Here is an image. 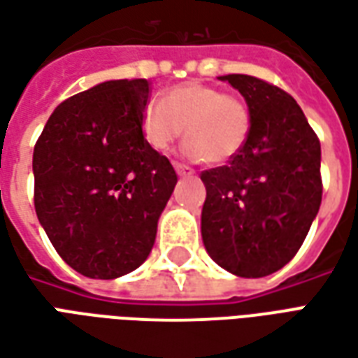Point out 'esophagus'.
<instances>
[{
	"instance_id": "obj_1",
	"label": "esophagus",
	"mask_w": 358,
	"mask_h": 358,
	"mask_svg": "<svg viewBox=\"0 0 358 358\" xmlns=\"http://www.w3.org/2000/svg\"><path fill=\"white\" fill-rule=\"evenodd\" d=\"M174 169H176L178 176H182V178H187V176H194L195 174L194 169H192V166H187V164H184V163H174Z\"/></svg>"
}]
</instances>
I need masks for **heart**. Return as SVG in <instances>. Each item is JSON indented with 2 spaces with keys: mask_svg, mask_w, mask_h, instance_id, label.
<instances>
[{
  "mask_svg": "<svg viewBox=\"0 0 358 358\" xmlns=\"http://www.w3.org/2000/svg\"><path fill=\"white\" fill-rule=\"evenodd\" d=\"M186 128V155L195 161L224 164L248 145L253 117L248 101L203 82H184L148 101L140 130L149 148L166 153Z\"/></svg>",
  "mask_w": 358,
  "mask_h": 358,
  "instance_id": "1",
  "label": "heart"
}]
</instances>
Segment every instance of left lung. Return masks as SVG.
Listing matches in <instances>:
<instances>
[{
	"instance_id": "1",
	"label": "left lung",
	"mask_w": 358,
	"mask_h": 358,
	"mask_svg": "<svg viewBox=\"0 0 358 358\" xmlns=\"http://www.w3.org/2000/svg\"><path fill=\"white\" fill-rule=\"evenodd\" d=\"M220 80L245 97L253 128L240 155L201 172L203 243L228 272L263 278L292 261L320 209V140L282 88L248 74Z\"/></svg>"
}]
</instances>
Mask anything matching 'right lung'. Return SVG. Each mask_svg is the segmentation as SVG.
Listing matches in <instances>:
<instances>
[{
    "label": "right lung",
    "instance_id": "right-lung-1",
    "mask_svg": "<svg viewBox=\"0 0 358 358\" xmlns=\"http://www.w3.org/2000/svg\"><path fill=\"white\" fill-rule=\"evenodd\" d=\"M148 101L145 78L103 82L57 105L36 141V215L61 259L84 276L138 268L178 182L141 136Z\"/></svg>",
    "mask_w": 358,
    "mask_h": 358
}]
</instances>
